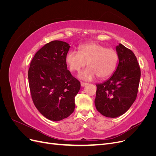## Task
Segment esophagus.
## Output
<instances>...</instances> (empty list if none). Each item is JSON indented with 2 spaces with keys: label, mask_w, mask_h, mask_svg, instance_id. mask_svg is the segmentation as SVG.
Segmentation results:
<instances>
[{
  "label": "esophagus",
  "mask_w": 156,
  "mask_h": 156,
  "mask_svg": "<svg viewBox=\"0 0 156 156\" xmlns=\"http://www.w3.org/2000/svg\"><path fill=\"white\" fill-rule=\"evenodd\" d=\"M87 84H88V83H83V82H81V87H85L86 85H87Z\"/></svg>",
  "instance_id": "34e87169"
}]
</instances>
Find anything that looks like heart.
<instances>
[{"label": "heart", "instance_id": "1", "mask_svg": "<svg viewBox=\"0 0 156 156\" xmlns=\"http://www.w3.org/2000/svg\"><path fill=\"white\" fill-rule=\"evenodd\" d=\"M65 61L72 72H79L88 64L89 67L80 72L78 77L90 81L97 76L100 79L110 76L116 68L119 56L114 49L97 43H87L80 45L78 51H69Z\"/></svg>", "mask_w": 156, "mask_h": 156}]
</instances>
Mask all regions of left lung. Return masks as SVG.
Instances as JSON below:
<instances>
[{
  "label": "left lung",
  "instance_id": "left-lung-1",
  "mask_svg": "<svg viewBox=\"0 0 156 156\" xmlns=\"http://www.w3.org/2000/svg\"><path fill=\"white\" fill-rule=\"evenodd\" d=\"M119 64L111 77L97 84L95 105L103 116H120L129 109L136 98L140 78V69L135 55L119 44L116 47Z\"/></svg>",
  "mask_w": 156,
  "mask_h": 156
}]
</instances>
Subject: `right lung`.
<instances>
[{
    "mask_svg": "<svg viewBox=\"0 0 156 156\" xmlns=\"http://www.w3.org/2000/svg\"><path fill=\"white\" fill-rule=\"evenodd\" d=\"M70 45L55 40L35 54L28 72L31 96L41 114L52 121L68 117L75 109L81 84L67 69L66 55Z\"/></svg>",
    "mask_w": 156,
    "mask_h": 156,
    "instance_id": "obj_1",
    "label": "right lung"
}]
</instances>
